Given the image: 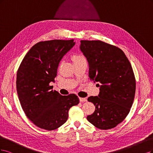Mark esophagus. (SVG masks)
Returning a JSON list of instances; mask_svg holds the SVG:
<instances>
[{
	"label": "esophagus",
	"instance_id": "1",
	"mask_svg": "<svg viewBox=\"0 0 153 153\" xmlns=\"http://www.w3.org/2000/svg\"><path fill=\"white\" fill-rule=\"evenodd\" d=\"M79 101L81 102H86L87 99L86 98H79Z\"/></svg>",
	"mask_w": 153,
	"mask_h": 153
}]
</instances>
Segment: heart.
Listing matches in <instances>:
<instances>
[{
	"label": "heart",
	"instance_id": "obj_1",
	"mask_svg": "<svg viewBox=\"0 0 153 153\" xmlns=\"http://www.w3.org/2000/svg\"><path fill=\"white\" fill-rule=\"evenodd\" d=\"M85 60H86L85 58L81 55H76L75 56H74L73 57L74 62H79L85 61Z\"/></svg>",
	"mask_w": 153,
	"mask_h": 153
}]
</instances>
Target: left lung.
Here are the masks:
<instances>
[{
    "label": "left lung",
    "instance_id": "obj_1",
    "mask_svg": "<svg viewBox=\"0 0 153 153\" xmlns=\"http://www.w3.org/2000/svg\"><path fill=\"white\" fill-rule=\"evenodd\" d=\"M79 48L88 62V76L100 88L98 96L88 98L95 111L87 120L99 129L113 128L128 114L134 100L131 64L121 49L101 41H81Z\"/></svg>",
    "mask_w": 153,
    "mask_h": 153
}]
</instances>
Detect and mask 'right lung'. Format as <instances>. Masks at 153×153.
Instances as JSON below:
<instances>
[{
	"label": "right lung",
	"instance_id": "1",
	"mask_svg": "<svg viewBox=\"0 0 153 153\" xmlns=\"http://www.w3.org/2000/svg\"><path fill=\"white\" fill-rule=\"evenodd\" d=\"M72 40L38 42L31 48L19 66L16 89L22 109L27 117L40 128L53 130L65 123L68 110L77 105L75 94L62 96L53 90L59 63L75 45Z\"/></svg>",
	"mask_w": 153,
	"mask_h": 153
}]
</instances>
